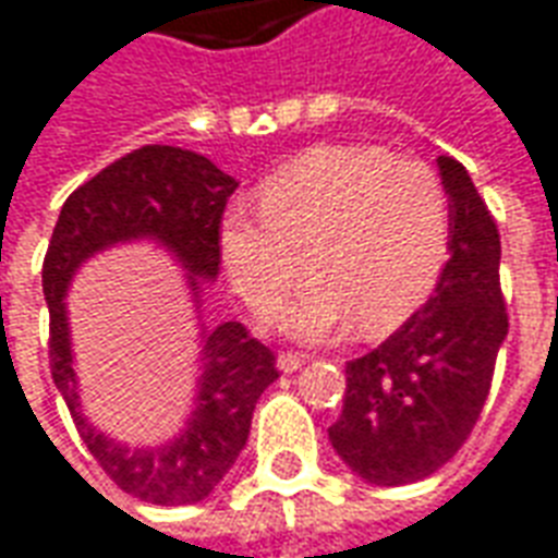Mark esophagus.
I'll return each instance as SVG.
<instances>
[{
    "label": "esophagus",
    "instance_id": "34e87169",
    "mask_svg": "<svg viewBox=\"0 0 558 558\" xmlns=\"http://www.w3.org/2000/svg\"><path fill=\"white\" fill-rule=\"evenodd\" d=\"M307 363V354H301V352H280L278 354V366L283 369V373H295V369H301Z\"/></svg>",
    "mask_w": 558,
    "mask_h": 558
}]
</instances>
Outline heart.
Here are the masks:
<instances>
[{
  "instance_id": "heart-1",
  "label": "heart",
  "mask_w": 558,
  "mask_h": 558,
  "mask_svg": "<svg viewBox=\"0 0 558 558\" xmlns=\"http://www.w3.org/2000/svg\"><path fill=\"white\" fill-rule=\"evenodd\" d=\"M259 209H227L221 257L242 299L268 313L311 287L287 328L319 337L354 319L393 331L426 301L449 247V197L435 168L378 147H313L259 189Z\"/></svg>"
}]
</instances>
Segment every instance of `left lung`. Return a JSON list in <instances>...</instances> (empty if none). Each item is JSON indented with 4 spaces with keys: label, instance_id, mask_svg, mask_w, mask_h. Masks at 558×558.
<instances>
[{
    "label": "left lung",
    "instance_id": "left-lung-1",
    "mask_svg": "<svg viewBox=\"0 0 558 558\" xmlns=\"http://www.w3.org/2000/svg\"><path fill=\"white\" fill-rule=\"evenodd\" d=\"M449 195V259L435 295L363 357L345 363L337 456L373 485L432 476L468 444L509 333L499 230L452 156H437Z\"/></svg>",
    "mask_w": 558,
    "mask_h": 558
}]
</instances>
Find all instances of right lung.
I'll use <instances>...</instances> for the list:
<instances>
[{
  "instance_id": "right-lung-1",
  "label": "right lung",
  "mask_w": 558,
  "mask_h": 558,
  "mask_svg": "<svg viewBox=\"0 0 558 558\" xmlns=\"http://www.w3.org/2000/svg\"><path fill=\"white\" fill-rule=\"evenodd\" d=\"M239 183L206 156L171 144H144L106 165L61 206L47 257L44 295L49 304V369L64 396L76 432L121 490L156 506H189L213 494L233 468L254 405L278 378V357L251 337L242 322H225L204 340L197 408L183 435L159 449L114 444L80 411L70 357L64 292L94 251L123 239L156 236L195 278H216L221 266V221Z\"/></svg>"
}]
</instances>
